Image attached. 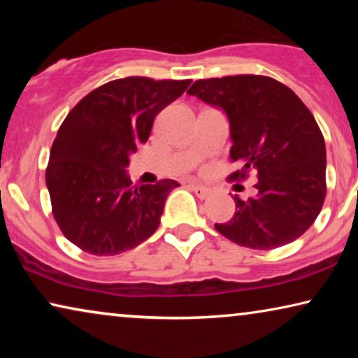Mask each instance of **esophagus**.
<instances>
[{"instance_id": "obj_1", "label": "esophagus", "mask_w": 358, "mask_h": 358, "mask_svg": "<svg viewBox=\"0 0 358 358\" xmlns=\"http://www.w3.org/2000/svg\"><path fill=\"white\" fill-rule=\"evenodd\" d=\"M190 189L194 190V194L197 195L199 199H207L210 194H212V190H210L208 187H205V185H199V184H190Z\"/></svg>"}]
</instances>
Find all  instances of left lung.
I'll return each mask as SVG.
<instances>
[{"mask_svg": "<svg viewBox=\"0 0 358 358\" xmlns=\"http://www.w3.org/2000/svg\"><path fill=\"white\" fill-rule=\"evenodd\" d=\"M187 94L228 117L231 161L257 171V195L241 200L218 233L239 246L273 249L295 241L315 223L326 197V145L300 97L268 76L238 75L195 81Z\"/></svg>", "mask_w": 358, "mask_h": 358, "instance_id": "1", "label": "left lung"}]
</instances>
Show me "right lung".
I'll return each mask as SVG.
<instances>
[{
  "mask_svg": "<svg viewBox=\"0 0 358 358\" xmlns=\"http://www.w3.org/2000/svg\"><path fill=\"white\" fill-rule=\"evenodd\" d=\"M190 80L130 76L91 91L66 115L50 150L45 182L53 217L68 241L94 256H115L148 239L179 182L134 185L130 155L146 143L155 117Z\"/></svg>",
  "mask_w": 358,
  "mask_h": 358,
  "instance_id": "obj_1",
  "label": "right lung"
}]
</instances>
